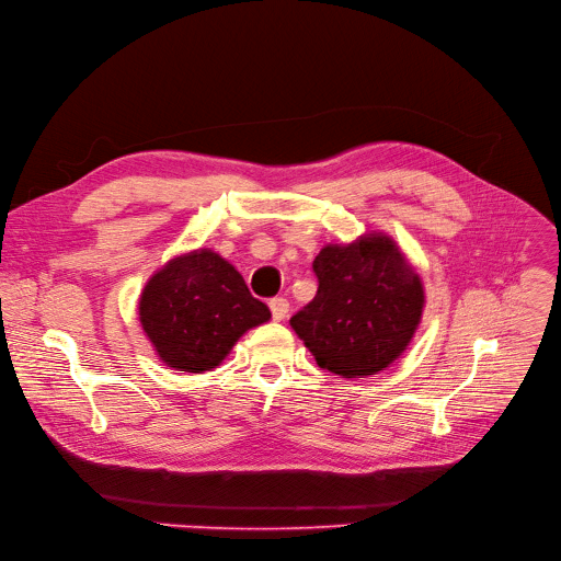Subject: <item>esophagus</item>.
Here are the masks:
<instances>
[{"instance_id": "esophagus-1", "label": "esophagus", "mask_w": 561, "mask_h": 561, "mask_svg": "<svg viewBox=\"0 0 561 561\" xmlns=\"http://www.w3.org/2000/svg\"><path fill=\"white\" fill-rule=\"evenodd\" d=\"M270 308H272V317L276 319V322H283V319H285L287 312H289V304H287V299H283V297L272 299V301H270Z\"/></svg>"}]
</instances>
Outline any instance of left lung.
<instances>
[{"label":"left lung","instance_id":"1","mask_svg":"<svg viewBox=\"0 0 561 561\" xmlns=\"http://www.w3.org/2000/svg\"><path fill=\"white\" fill-rule=\"evenodd\" d=\"M314 299L289 319L317 365L344 379L377 375L404 354L424 308V287L383 232L329 244L312 262Z\"/></svg>","mask_w":561,"mask_h":561}]
</instances>
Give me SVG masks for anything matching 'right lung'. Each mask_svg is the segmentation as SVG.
<instances>
[{"instance_id": "1", "label": "right lung", "mask_w": 561, "mask_h": 561, "mask_svg": "<svg viewBox=\"0 0 561 561\" xmlns=\"http://www.w3.org/2000/svg\"><path fill=\"white\" fill-rule=\"evenodd\" d=\"M270 317L242 274L209 249L169 260L139 299L141 327L157 356L194 375L217 367L239 337Z\"/></svg>"}]
</instances>
